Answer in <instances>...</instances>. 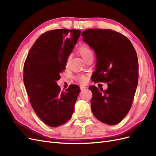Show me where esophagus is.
Listing matches in <instances>:
<instances>
[{
    "label": "esophagus",
    "mask_w": 156,
    "mask_h": 156,
    "mask_svg": "<svg viewBox=\"0 0 156 156\" xmlns=\"http://www.w3.org/2000/svg\"><path fill=\"white\" fill-rule=\"evenodd\" d=\"M80 88H81V90H84V89H87V87L86 86H81V87H80Z\"/></svg>",
    "instance_id": "34e87169"
}]
</instances>
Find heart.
Segmentation results:
<instances>
[{"mask_svg": "<svg viewBox=\"0 0 156 156\" xmlns=\"http://www.w3.org/2000/svg\"><path fill=\"white\" fill-rule=\"evenodd\" d=\"M77 53L82 56V58L87 61L89 58L93 57V52L91 49L87 45H82L77 49ZM71 60L70 56H69L66 61V67L68 68ZM75 80L81 84H84L87 81V76L84 74H79L75 76Z\"/></svg>", "mask_w": 156, "mask_h": 156, "instance_id": "heart-1", "label": "heart"}]
</instances>
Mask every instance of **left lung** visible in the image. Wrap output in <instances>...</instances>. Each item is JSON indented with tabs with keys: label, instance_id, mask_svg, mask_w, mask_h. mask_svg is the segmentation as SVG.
I'll use <instances>...</instances> for the list:
<instances>
[{
	"label": "left lung",
	"instance_id": "8db88e82",
	"mask_svg": "<svg viewBox=\"0 0 156 156\" xmlns=\"http://www.w3.org/2000/svg\"><path fill=\"white\" fill-rule=\"evenodd\" d=\"M83 40L97 57L95 83H106L105 90L90 87L91 108L96 119L108 125L119 124L129 111L138 84L137 55L130 40L111 29H87Z\"/></svg>",
	"mask_w": 156,
	"mask_h": 156
}]
</instances>
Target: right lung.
Listing matches in <instances>:
<instances>
[{
	"label": "right lung",
	"instance_id": "1",
	"mask_svg": "<svg viewBox=\"0 0 156 156\" xmlns=\"http://www.w3.org/2000/svg\"><path fill=\"white\" fill-rule=\"evenodd\" d=\"M79 30L56 29L42 34L27 55L23 81L31 106L41 120L51 127L68 122L80 92L71 84L61 92L56 81L81 34Z\"/></svg>",
	"mask_w": 156,
	"mask_h": 156
}]
</instances>
